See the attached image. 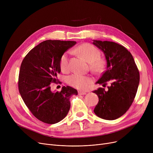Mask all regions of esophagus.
Here are the masks:
<instances>
[{"label":"esophagus","mask_w":153,"mask_h":153,"mask_svg":"<svg viewBox=\"0 0 153 153\" xmlns=\"http://www.w3.org/2000/svg\"><path fill=\"white\" fill-rule=\"evenodd\" d=\"M87 94L86 92H84V91H78V94L79 95H85Z\"/></svg>","instance_id":"1"}]
</instances>
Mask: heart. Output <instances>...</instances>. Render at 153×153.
<instances>
[{
	"instance_id": "heart-1",
	"label": "heart",
	"mask_w": 153,
	"mask_h": 153,
	"mask_svg": "<svg viewBox=\"0 0 153 153\" xmlns=\"http://www.w3.org/2000/svg\"><path fill=\"white\" fill-rule=\"evenodd\" d=\"M77 53L90 62L91 68L96 72H101L106 65L105 59L100 57V51L97 47L91 43H85L76 49ZM59 67L62 72H68L70 70L69 53H64L59 59ZM92 82L89 77L79 73H74L68 77V83L72 87L84 90L89 87Z\"/></svg>"
}]
</instances>
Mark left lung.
<instances>
[{"label": "left lung", "instance_id": "left-lung-1", "mask_svg": "<svg viewBox=\"0 0 153 153\" xmlns=\"http://www.w3.org/2000/svg\"><path fill=\"white\" fill-rule=\"evenodd\" d=\"M93 44L105 56L107 69L96 82L108 89L99 87L92 92L99 97L94 113L99 117L114 120L124 115L134 99L140 82V72L129 51L118 43L94 40Z\"/></svg>", "mask_w": 153, "mask_h": 153}]
</instances>
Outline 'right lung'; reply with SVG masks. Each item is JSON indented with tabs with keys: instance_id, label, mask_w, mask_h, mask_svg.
Masks as SVG:
<instances>
[{
	"instance_id": "right-lung-1",
	"label": "right lung",
	"mask_w": 153,
	"mask_h": 153,
	"mask_svg": "<svg viewBox=\"0 0 153 153\" xmlns=\"http://www.w3.org/2000/svg\"><path fill=\"white\" fill-rule=\"evenodd\" d=\"M76 44L73 41L46 40L31 50L22 61L19 92L31 114L43 123L61 121L70 109L71 96L77 95V90L69 86H63L60 92L51 91V84L59 82L61 56Z\"/></svg>"
}]
</instances>
